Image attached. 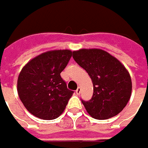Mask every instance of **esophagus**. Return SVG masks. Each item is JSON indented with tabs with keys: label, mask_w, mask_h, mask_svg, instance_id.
I'll list each match as a JSON object with an SVG mask.
<instances>
[{
	"label": "esophagus",
	"mask_w": 148,
	"mask_h": 148,
	"mask_svg": "<svg viewBox=\"0 0 148 148\" xmlns=\"http://www.w3.org/2000/svg\"><path fill=\"white\" fill-rule=\"evenodd\" d=\"M80 92H81V88H80V87H79V88L76 89V93H77L78 95H79L80 94Z\"/></svg>",
	"instance_id": "obj_1"
}]
</instances>
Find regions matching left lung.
Masks as SVG:
<instances>
[{
  "instance_id": "left-lung-1",
  "label": "left lung",
  "mask_w": 148,
  "mask_h": 148,
  "mask_svg": "<svg viewBox=\"0 0 148 148\" xmlns=\"http://www.w3.org/2000/svg\"><path fill=\"white\" fill-rule=\"evenodd\" d=\"M73 58L88 74L93 84L92 99L82 101L87 112L97 120L118 115L130 101L132 81L119 60L101 49H80Z\"/></svg>"
}]
</instances>
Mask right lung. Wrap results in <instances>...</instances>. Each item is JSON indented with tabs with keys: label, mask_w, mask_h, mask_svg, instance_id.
I'll return each mask as SVG.
<instances>
[{
	"label": "right lung",
	"mask_w": 148,
	"mask_h": 148,
	"mask_svg": "<svg viewBox=\"0 0 148 148\" xmlns=\"http://www.w3.org/2000/svg\"><path fill=\"white\" fill-rule=\"evenodd\" d=\"M72 56L70 50H54L29 60L20 71L17 91L25 108L42 120L56 119L74 93L60 77Z\"/></svg>",
	"instance_id": "add662e5"
}]
</instances>
